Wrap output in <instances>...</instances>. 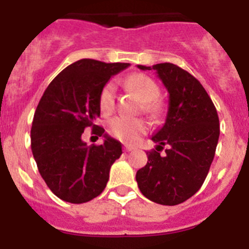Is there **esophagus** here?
Wrapping results in <instances>:
<instances>
[{"mask_svg":"<svg viewBox=\"0 0 249 249\" xmlns=\"http://www.w3.org/2000/svg\"><path fill=\"white\" fill-rule=\"evenodd\" d=\"M123 149H124V151H126V152H129V151H133V149H136V147H133V146H124V147H123Z\"/></svg>","mask_w":249,"mask_h":249,"instance_id":"esophagus-1","label":"esophagus"}]
</instances>
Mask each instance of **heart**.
I'll use <instances>...</instances> for the list:
<instances>
[{"label": "heart", "instance_id": "b5f03b06", "mask_svg": "<svg viewBox=\"0 0 249 249\" xmlns=\"http://www.w3.org/2000/svg\"><path fill=\"white\" fill-rule=\"evenodd\" d=\"M127 86L143 102L142 108L151 117H158L163 112V106L156 98L160 94V89L157 83L146 74L137 73L131 76L127 80ZM116 103V86L113 82L106 83L100 93V108L105 114L111 113ZM108 129L111 135L118 140L132 143L140 138L147 131V122L142 118H129V117H114L109 121Z\"/></svg>", "mask_w": 249, "mask_h": 249}]
</instances>
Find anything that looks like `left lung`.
Wrapping results in <instances>:
<instances>
[{"label":"left lung","mask_w":249,"mask_h":249,"mask_svg":"<svg viewBox=\"0 0 249 249\" xmlns=\"http://www.w3.org/2000/svg\"><path fill=\"white\" fill-rule=\"evenodd\" d=\"M137 67L155 70L169 96L164 124L152 136L157 147L147 152L136 181L149 201L176 206L191 198L208 175L219 138L218 114L203 86L181 67L168 62ZM163 145L166 155H160Z\"/></svg>","instance_id":"obj_1"}]
</instances>
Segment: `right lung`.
<instances>
[{"instance_id":"right-lung-1","label":"right lung","mask_w":249,"mask_h":249,"mask_svg":"<svg viewBox=\"0 0 249 249\" xmlns=\"http://www.w3.org/2000/svg\"><path fill=\"white\" fill-rule=\"evenodd\" d=\"M129 63L83 58L67 66L39 100L31 129V148L46 184L62 201L85 203L100 196L109 169L122 155L120 141L94 124L100 117V93L109 78ZM105 137L100 146L83 142L85 128Z\"/></svg>"}]
</instances>
